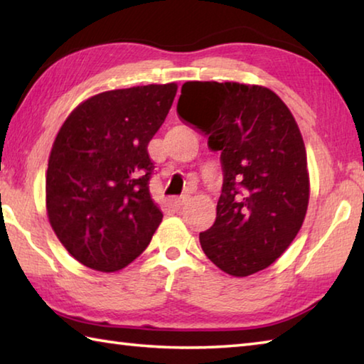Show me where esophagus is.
Returning a JSON list of instances; mask_svg holds the SVG:
<instances>
[{
	"mask_svg": "<svg viewBox=\"0 0 364 364\" xmlns=\"http://www.w3.org/2000/svg\"><path fill=\"white\" fill-rule=\"evenodd\" d=\"M189 202V197L188 196H183V197H176V199H173V205L176 208H181L184 207Z\"/></svg>",
	"mask_w": 364,
	"mask_h": 364,
	"instance_id": "esophagus-1",
	"label": "esophagus"
}]
</instances>
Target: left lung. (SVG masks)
<instances>
[{"mask_svg":"<svg viewBox=\"0 0 364 364\" xmlns=\"http://www.w3.org/2000/svg\"><path fill=\"white\" fill-rule=\"evenodd\" d=\"M176 109L221 151L223 191L213 226L199 235L203 253L232 277L269 267L309 207L307 153L291 111L267 87L229 81L184 82Z\"/></svg>","mask_w":364,"mask_h":364,"instance_id":"obj_1","label":"left lung"}]
</instances>
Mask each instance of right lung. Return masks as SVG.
Here are the masks:
<instances>
[{
  "instance_id": "add662e5",
  "label": "right lung",
  "mask_w": 364,
  "mask_h": 364,
  "mask_svg": "<svg viewBox=\"0 0 364 364\" xmlns=\"http://www.w3.org/2000/svg\"><path fill=\"white\" fill-rule=\"evenodd\" d=\"M178 85L149 84L87 98L65 119L46 173L52 229L76 261L116 272L140 256L162 221L149 193L148 143Z\"/></svg>"
}]
</instances>
